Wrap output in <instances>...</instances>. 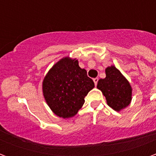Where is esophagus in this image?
<instances>
[{
	"label": "esophagus",
	"mask_w": 156,
	"mask_h": 156,
	"mask_svg": "<svg viewBox=\"0 0 156 156\" xmlns=\"http://www.w3.org/2000/svg\"><path fill=\"white\" fill-rule=\"evenodd\" d=\"M93 80H94V84L97 85V83H98V78H94Z\"/></svg>",
	"instance_id": "obj_1"
}]
</instances>
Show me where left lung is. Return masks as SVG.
Wrapping results in <instances>:
<instances>
[{
    "mask_svg": "<svg viewBox=\"0 0 156 156\" xmlns=\"http://www.w3.org/2000/svg\"><path fill=\"white\" fill-rule=\"evenodd\" d=\"M105 78L98 81L97 88L106 98L107 105L117 112L126 108L132 100V87L129 82L115 66L105 68Z\"/></svg>",
    "mask_w": 156,
    "mask_h": 156,
    "instance_id": "obj_1",
    "label": "left lung"
}]
</instances>
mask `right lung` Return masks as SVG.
<instances>
[{
    "instance_id": "right-lung-1",
    "label": "right lung",
    "mask_w": 156,
    "mask_h": 156,
    "mask_svg": "<svg viewBox=\"0 0 156 156\" xmlns=\"http://www.w3.org/2000/svg\"><path fill=\"white\" fill-rule=\"evenodd\" d=\"M94 88L76 58L64 57L51 67L42 81L45 101L55 115L68 119L77 115L84 104V98Z\"/></svg>"
}]
</instances>
